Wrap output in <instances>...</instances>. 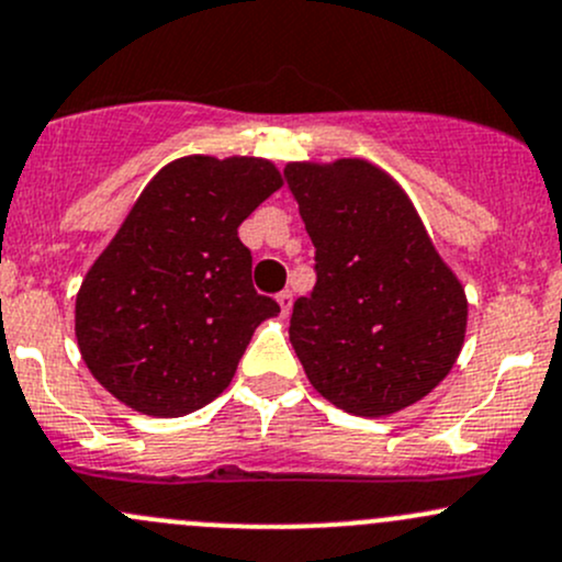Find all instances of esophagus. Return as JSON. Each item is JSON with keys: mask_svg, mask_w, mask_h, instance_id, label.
I'll list each match as a JSON object with an SVG mask.
<instances>
[{"mask_svg": "<svg viewBox=\"0 0 562 562\" xmlns=\"http://www.w3.org/2000/svg\"><path fill=\"white\" fill-rule=\"evenodd\" d=\"M277 304H280L282 315H288V312H291V306H293V293H291V291L277 293Z\"/></svg>", "mask_w": 562, "mask_h": 562, "instance_id": "34e87169", "label": "esophagus"}]
</instances>
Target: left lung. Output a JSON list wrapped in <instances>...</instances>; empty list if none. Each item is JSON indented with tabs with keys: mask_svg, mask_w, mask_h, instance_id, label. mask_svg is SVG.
Wrapping results in <instances>:
<instances>
[{
	"mask_svg": "<svg viewBox=\"0 0 562 562\" xmlns=\"http://www.w3.org/2000/svg\"><path fill=\"white\" fill-rule=\"evenodd\" d=\"M317 282L293 304L291 345L339 409L382 417L425 398L460 356L463 285L398 182L374 164H288Z\"/></svg>",
	"mask_w": 562,
	"mask_h": 562,
	"instance_id": "left-lung-1",
	"label": "left lung"
}]
</instances>
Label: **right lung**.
I'll list each match as a JSON object with an SVG mask.
<instances>
[{
    "label": "right lung",
    "instance_id": "1",
    "mask_svg": "<svg viewBox=\"0 0 562 562\" xmlns=\"http://www.w3.org/2000/svg\"><path fill=\"white\" fill-rule=\"evenodd\" d=\"M282 177L263 158L188 156L139 193L82 280L75 334L88 371L142 415L182 417L232 382L280 304L252 288L236 228Z\"/></svg>",
    "mask_w": 562,
    "mask_h": 562
}]
</instances>
